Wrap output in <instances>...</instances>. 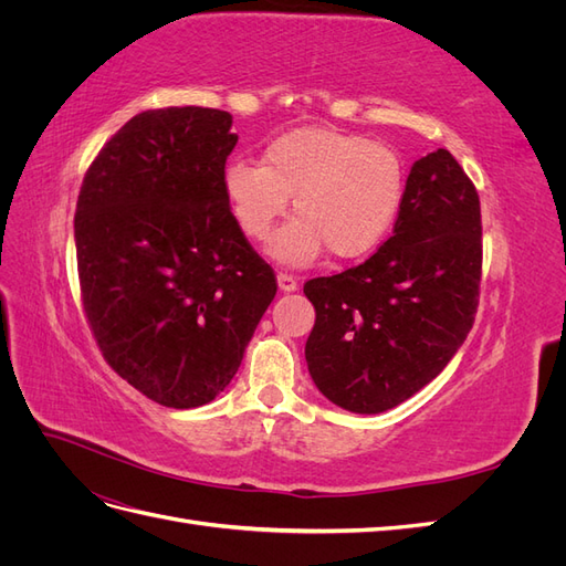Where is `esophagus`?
<instances>
[{"label":"esophagus","instance_id":"esophagus-1","mask_svg":"<svg viewBox=\"0 0 566 566\" xmlns=\"http://www.w3.org/2000/svg\"><path fill=\"white\" fill-rule=\"evenodd\" d=\"M276 281H279V290H281V293H295V290L300 287L297 279L293 276V273H287V271H279Z\"/></svg>","mask_w":566,"mask_h":566}]
</instances>
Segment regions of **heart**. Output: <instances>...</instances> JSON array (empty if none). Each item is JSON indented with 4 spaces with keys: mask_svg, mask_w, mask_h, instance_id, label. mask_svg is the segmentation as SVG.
<instances>
[{
    "mask_svg": "<svg viewBox=\"0 0 566 566\" xmlns=\"http://www.w3.org/2000/svg\"><path fill=\"white\" fill-rule=\"evenodd\" d=\"M403 188L391 146L325 127L287 132L266 146L262 165L235 160L224 172L233 217L252 241H264L293 196L297 217L269 243L285 264L312 262L325 248L335 260L364 256L391 229Z\"/></svg>",
    "mask_w": 566,
    "mask_h": 566,
    "instance_id": "heart-1",
    "label": "heart"
}]
</instances>
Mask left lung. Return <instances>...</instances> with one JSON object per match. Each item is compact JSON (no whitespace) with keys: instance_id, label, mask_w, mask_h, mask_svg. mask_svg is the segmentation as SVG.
Here are the masks:
<instances>
[{"instance_id":"1","label":"left lung","mask_w":566,"mask_h":566,"mask_svg":"<svg viewBox=\"0 0 566 566\" xmlns=\"http://www.w3.org/2000/svg\"><path fill=\"white\" fill-rule=\"evenodd\" d=\"M482 281V210L447 148L416 160L391 235L373 256L304 283L316 310L304 356L318 391L382 413L447 368L465 342Z\"/></svg>"}]
</instances>
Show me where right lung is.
<instances>
[{"instance_id":"add662e5","label":"right lung","mask_w":566,"mask_h":566,"mask_svg":"<svg viewBox=\"0 0 566 566\" xmlns=\"http://www.w3.org/2000/svg\"><path fill=\"white\" fill-rule=\"evenodd\" d=\"M231 125V113L198 106L134 115L77 196V273L96 345L167 408L224 391L276 295L224 191Z\"/></svg>"}]
</instances>
